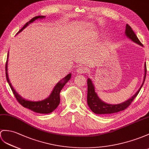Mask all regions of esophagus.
<instances>
[{
    "instance_id": "esophagus-1",
    "label": "esophagus",
    "mask_w": 149,
    "mask_h": 149,
    "mask_svg": "<svg viewBox=\"0 0 149 149\" xmlns=\"http://www.w3.org/2000/svg\"><path fill=\"white\" fill-rule=\"evenodd\" d=\"M76 72H77L78 74H84L85 72H86V70L84 68L78 67L77 68V70H76Z\"/></svg>"
}]
</instances>
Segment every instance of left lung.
I'll list each match as a JSON object with an SVG mask.
<instances>
[{"instance_id": "1", "label": "left lung", "mask_w": 149, "mask_h": 149, "mask_svg": "<svg viewBox=\"0 0 149 149\" xmlns=\"http://www.w3.org/2000/svg\"><path fill=\"white\" fill-rule=\"evenodd\" d=\"M125 35L127 38H130V40L135 42L137 44H139L141 46L143 47L142 43H141L140 40L136 37L135 33L133 31L132 28L130 27L128 24L126 25V30H125ZM144 77H143V80L141 84V86L139 90L135 93V95L132 96L130 99L126 100L125 102L118 104H110L106 103L104 101L101 100L98 96L97 93L95 92V86H94L92 79L90 78H88L87 79V85H88V92H87V103H88V106L90 107L92 111L96 114H109L112 113H116V112H118L119 111H121L125 110V109L128 107L130 104L132 103L133 99L137 96L139 94V92L142 87L143 83L145 82V79L146 77V72H147V68H146V63H145L144 64Z\"/></svg>"}]
</instances>
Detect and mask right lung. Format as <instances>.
<instances>
[{"mask_svg": "<svg viewBox=\"0 0 149 149\" xmlns=\"http://www.w3.org/2000/svg\"><path fill=\"white\" fill-rule=\"evenodd\" d=\"M45 16H38L32 18L30 21H28V23H26L24 25V26L21 29L17 34L22 31L24 28H26L28 26L29 24L33 23L35 21L37 20L38 19H43V18H45ZM8 56H9V52L8 54V60H7L6 64V79L10 87V88L12 90L14 96H15L16 99H17L18 102H19V103L24 107L29 109H30L31 111H33L35 112H37V113L49 114V113H50V112H53L57 107V106H59V104L60 103V92L61 91V90L63 89L64 86L66 85L68 82V81L71 79V73L68 74L66 77H65L63 79H62L61 80H60L59 82H58L56 85V86H54V88H53L52 92L50 93V95L47 97V99L42 100H39V101L29 100L27 99H25L23 97H21L19 94L15 90H14L13 85H11V83L10 82V80L9 79L8 72Z\"/></svg>", "mask_w": 149, "mask_h": 149, "instance_id": "right-lung-1", "label": "right lung"}]
</instances>
